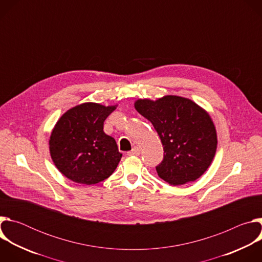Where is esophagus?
Listing matches in <instances>:
<instances>
[{
  "label": "esophagus",
  "instance_id": "34e87169",
  "mask_svg": "<svg viewBox=\"0 0 262 262\" xmlns=\"http://www.w3.org/2000/svg\"><path fill=\"white\" fill-rule=\"evenodd\" d=\"M140 152H141V150H140V148L138 147V146H136V147H134L130 151H128L127 152V156H136V157H138L139 155H140Z\"/></svg>",
  "mask_w": 262,
  "mask_h": 262
}]
</instances>
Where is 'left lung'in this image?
<instances>
[{"label":"left lung","mask_w":262,"mask_h":262,"mask_svg":"<svg viewBox=\"0 0 262 262\" xmlns=\"http://www.w3.org/2000/svg\"><path fill=\"white\" fill-rule=\"evenodd\" d=\"M135 108L150 121L164 147L158 175L171 185L198 179L216 151V130L207 112L193 100L166 95L157 100L138 99Z\"/></svg>","instance_id":"1"}]
</instances>
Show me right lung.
Returning <instances> with one entry per match:
<instances>
[{
  "label": "right lung",
  "mask_w": 262,
  "mask_h": 262,
  "mask_svg": "<svg viewBox=\"0 0 262 262\" xmlns=\"http://www.w3.org/2000/svg\"><path fill=\"white\" fill-rule=\"evenodd\" d=\"M116 106L84 102L57 121L50 137V154L65 177L91 185L113 174L122 154L115 139L104 134L103 122Z\"/></svg>",
  "instance_id": "obj_1"
}]
</instances>
